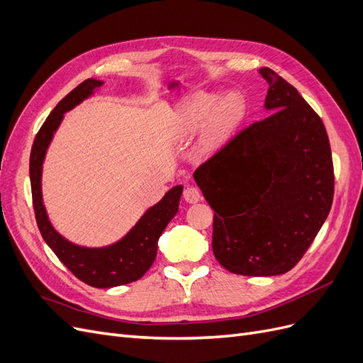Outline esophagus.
Returning a JSON list of instances; mask_svg holds the SVG:
<instances>
[{
    "label": "esophagus",
    "instance_id": "1",
    "mask_svg": "<svg viewBox=\"0 0 363 363\" xmlns=\"http://www.w3.org/2000/svg\"><path fill=\"white\" fill-rule=\"evenodd\" d=\"M183 196L188 203H199L201 200V192L196 186H188L183 191Z\"/></svg>",
    "mask_w": 363,
    "mask_h": 363
}]
</instances>
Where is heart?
Listing matches in <instances>:
<instances>
[{
  "mask_svg": "<svg viewBox=\"0 0 363 363\" xmlns=\"http://www.w3.org/2000/svg\"><path fill=\"white\" fill-rule=\"evenodd\" d=\"M242 115L244 103L236 95H230L218 103L216 95L196 94L182 104L180 127L186 133H191L206 123L201 145L204 150H215L223 144Z\"/></svg>",
  "mask_w": 363,
  "mask_h": 363,
  "instance_id": "heart-1",
  "label": "heart"
}]
</instances>
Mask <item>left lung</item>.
Instances as JSON below:
<instances>
[{
    "mask_svg": "<svg viewBox=\"0 0 363 363\" xmlns=\"http://www.w3.org/2000/svg\"><path fill=\"white\" fill-rule=\"evenodd\" d=\"M274 112L230 138L194 172L215 211L216 260L239 276H277L309 250L330 212L335 172L323 121L269 68Z\"/></svg>",
    "mask_w": 363,
    "mask_h": 363,
    "instance_id": "1",
    "label": "left lung"
}]
</instances>
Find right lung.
Instances as JSON below:
<instances>
[{"instance_id": "add662e5", "label": "right lung", "mask_w": 363, "mask_h": 363, "mask_svg": "<svg viewBox=\"0 0 363 363\" xmlns=\"http://www.w3.org/2000/svg\"><path fill=\"white\" fill-rule=\"evenodd\" d=\"M100 80H84L59 101L39 128L30 155V182L33 208H35L39 232L54 255L74 276L94 288H113L139 280L151 268L157 255V240L179 212L182 186H175L163 199L142 216L119 242L106 248H83L63 239L48 221L45 207L42 204L40 174L42 162L54 131L63 119V113L89 96L100 87Z\"/></svg>"}]
</instances>
